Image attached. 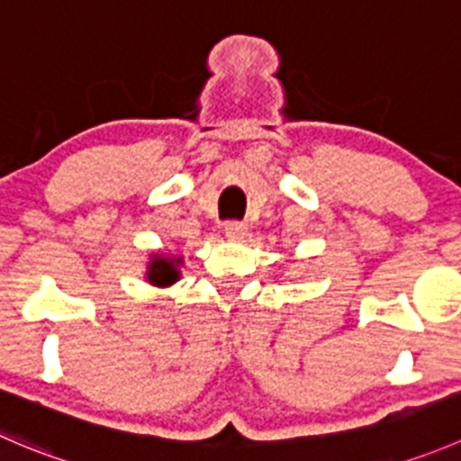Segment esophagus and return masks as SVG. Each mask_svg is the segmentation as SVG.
<instances>
[{"label":"esophagus","mask_w":461,"mask_h":461,"mask_svg":"<svg viewBox=\"0 0 461 461\" xmlns=\"http://www.w3.org/2000/svg\"><path fill=\"white\" fill-rule=\"evenodd\" d=\"M248 234V227L243 222H227L225 225V236L230 240H243Z\"/></svg>","instance_id":"34e87169"}]
</instances>
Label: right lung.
Instances as JSON below:
<instances>
[{
  "mask_svg": "<svg viewBox=\"0 0 461 461\" xmlns=\"http://www.w3.org/2000/svg\"><path fill=\"white\" fill-rule=\"evenodd\" d=\"M182 266H185V261H182L180 254L150 252L149 261H146L144 281H149L150 285H158V288H168L176 281H180Z\"/></svg>",
  "mask_w": 461,
  "mask_h": 461,
  "instance_id": "add662e5",
  "label": "right lung"
}]
</instances>
